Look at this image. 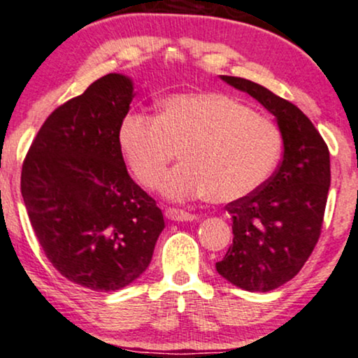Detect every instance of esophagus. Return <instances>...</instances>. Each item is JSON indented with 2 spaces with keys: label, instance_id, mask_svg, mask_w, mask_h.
Here are the masks:
<instances>
[{
  "label": "esophagus",
  "instance_id": "1",
  "mask_svg": "<svg viewBox=\"0 0 358 358\" xmlns=\"http://www.w3.org/2000/svg\"><path fill=\"white\" fill-rule=\"evenodd\" d=\"M164 214H166L167 220L171 221H194L196 220V214L187 213L184 211V209H178V208H167L166 211H164Z\"/></svg>",
  "mask_w": 358,
  "mask_h": 358
}]
</instances>
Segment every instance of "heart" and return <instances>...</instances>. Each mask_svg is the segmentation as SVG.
I'll return each instance as SVG.
<instances>
[{"mask_svg": "<svg viewBox=\"0 0 358 358\" xmlns=\"http://www.w3.org/2000/svg\"><path fill=\"white\" fill-rule=\"evenodd\" d=\"M119 147L141 186L154 187L179 152L182 162L162 179V194L226 204L270 179L281 136L270 119L233 96L192 92L164 99L155 119L129 113L119 127Z\"/></svg>", "mask_w": 358, "mask_h": 358, "instance_id": "1", "label": "heart"}]
</instances>
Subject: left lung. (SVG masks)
<instances>
[{"label": "left lung", "instance_id": "1", "mask_svg": "<svg viewBox=\"0 0 358 358\" xmlns=\"http://www.w3.org/2000/svg\"><path fill=\"white\" fill-rule=\"evenodd\" d=\"M275 115L283 138L278 169L258 191L226 206L233 245L216 270L234 287L271 292L303 268L322 233L330 187V152L296 105L251 80L221 75Z\"/></svg>", "mask_w": 358, "mask_h": 358}]
</instances>
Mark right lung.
Masks as SVG:
<instances>
[{
	"mask_svg": "<svg viewBox=\"0 0 358 358\" xmlns=\"http://www.w3.org/2000/svg\"><path fill=\"white\" fill-rule=\"evenodd\" d=\"M132 80L108 73L45 120L21 169V196L46 258L66 280L115 292L149 266L164 216L134 182L119 127Z\"/></svg>",
	"mask_w": 358,
	"mask_h": 358,
	"instance_id": "1",
	"label": "right lung"
}]
</instances>
